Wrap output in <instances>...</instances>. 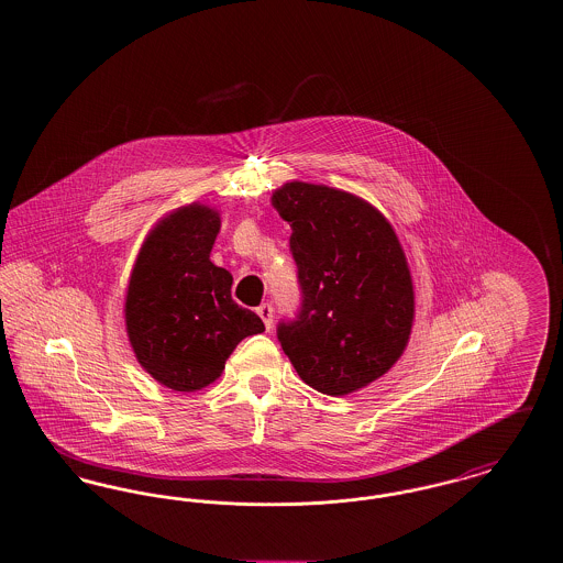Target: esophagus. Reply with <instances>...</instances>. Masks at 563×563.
<instances>
[{"label": "esophagus", "instance_id": "esophagus-1", "mask_svg": "<svg viewBox=\"0 0 563 563\" xmlns=\"http://www.w3.org/2000/svg\"><path fill=\"white\" fill-rule=\"evenodd\" d=\"M257 314H260V319L264 321L266 324V329H272V317H274V308H272V303H262L260 308H257Z\"/></svg>", "mask_w": 563, "mask_h": 563}]
</instances>
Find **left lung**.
<instances>
[{"label": "left lung", "mask_w": 563, "mask_h": 563, "mask_svg": "<svg viewBox=\"0 0 563 563\" xmlns=\"http://www.w3.org/2000/svg\"><path fill=\"white\" fill-rule=\"evenodd\" d=\"M272 207L291 225L301 287L297 321L278 340L297 375L344 397L386 374L409 342L413 283L390 221L344 189L289 181Z\"/></svg>", "instance_id": "1"}]
</instances>
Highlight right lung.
Wrapping results in <instances>:
<instances>
[{"label": "right lung", "instance_id": "add662e5", "mask_svg": "<svg viewBox=\"0 0 563 563\" xmlns=\"http://www.w3.org/2000/svg\"><path fill=\"white\" fill-rule=\"evenodd\" d=\"M219 211L191 202L162 217L134 260L124 321L139 365L162 386L213 384L244 338L266 331L232 299V274L211 262Z\"/></svg>", "mask_w": 563, "mask_h": 563}]
</instances>
